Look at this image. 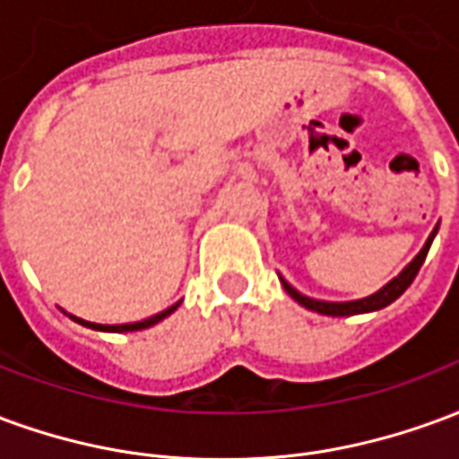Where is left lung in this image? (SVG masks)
Masks as SVG:
<instances>
[{
    "label": "left lung",
    "mask_w": 459,
    "mask_h": 459,
    "mask_svg": "<svg viewBox=\"0 0 459 459\" xmlns=\"http://www.w3.org/2000/svg\"><path fill=\"white\" fill-rule=\"evenodd\" d=\"M437 229H440V223L435 226L433 233L428 236V240H425V246L420 248V253L415 255L408 265H405L398 275H395L394 280H388L384 288L376 290L374 295H368V298H361V299H349V302H329V299H317V298H307V295H302L299 290H295L292 285H290L288 280L282 278L278 273L280 282H282V288L288 290V295L295 302H299L302 307L312 309V312H319V315H327V317H351V315H366V312H376V309H384L388 307L391 302H395V299L403 295L405 290L411 288V282L415 280V275H418V270H420V265H423L425 255H428V250H430V246H433V238L437 236Z\"/></svg>",
    "instance_id": "obj_1"
}]
</instances>
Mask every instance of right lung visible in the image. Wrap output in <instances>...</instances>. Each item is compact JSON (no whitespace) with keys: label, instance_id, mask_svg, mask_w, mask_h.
Segmentation results:
<instances>
[{"label":"right lung","instance_id":"right-lung-1","mask_svg":"<svg viewBox=\"0 0 459 459\" xmlns=\"http://www.w3.org/2000/svg\"><path fill=\"white\" fill-rule=\"evenodd\" d=\"M179 305H181V302H177V305H171V307L161 309V312L152 315V317L142 319V322H130V325H98V322H88V319L75 317V315H68V312H65V315L74 319V322H78V325H83V327L95 329V332H115V334H120V332H137V329L152 327V325H157V322H161L164 317H169L171 312L179 307Z\"/></svg>","mask_w":459,"mask_h":459}]
</instances>
